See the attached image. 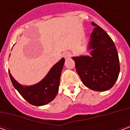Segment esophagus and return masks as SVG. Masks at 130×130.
<instances>
[{
    "label": "esophagus",
    "mask_w": 130,
    "mask_h": 130,
    "mask_svg": "<svg viewBox=\"0 0 130 130\" xmlns=\"http://www.w3.org/2000/svg\"><path fill=\"white\" fill-rule=\"evenodd\" d=\"M72 56V54L70 52H65L63 54V57L65 58V59H68V58H70V57Z\"/></svg>",
    "instance_id": "obj_1"
}]
</instances>
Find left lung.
<instances>
[{"mask_svg":"<svg viewBox=\"0 0 130 130\" xmlns=\"http://www.w3.org/2000/svg\"><path fill=\"white\" fill-rule=\"evenodd\" d=\"M95 26L90 35L91 56L73 57L77 73L83 84L91 90L105 91L111 88L120 72L117 49L112 39L101 27Z\"/></svg>","mask_w":130,"mask_h":130,"instance_id":"left-lung-1","label":"left lung"}]
</instances>
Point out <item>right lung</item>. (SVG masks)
<instances>
[{
    "instance_id": "1",
    "label": "right lung",
    "mask_w": 130,
    "mask_h": 130,
    "mask_svg": "<svg viewBox=\"0 0 130 130\" xmlns=\"http://www.w3.org/2000/svg\"><path fill=\"white\" fill-rule=\"evenodd\" d=\"M65 59L53 66L48 74L40 83L31 86H23L16 82L9 72L14 87L28 103L35 106H42L49 103L56 98L60 84V78Z\"/></svg>"
}]
</instances>
